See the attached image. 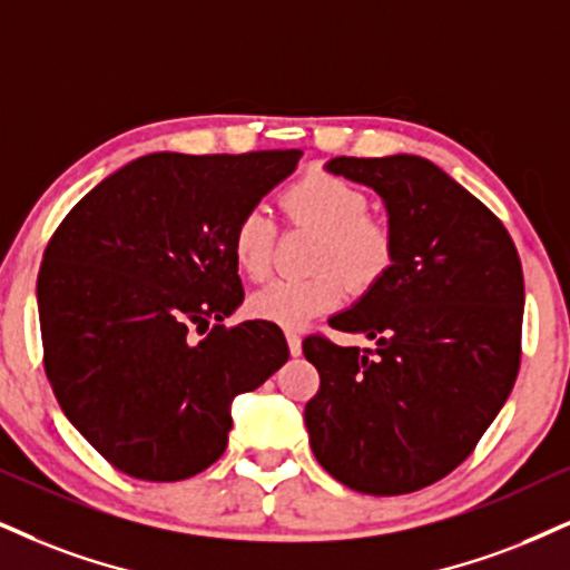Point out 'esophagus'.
Returning a JSON list of instances; mask_svg holds the SVG:
<instances>
[{"label": "esophagus", "instance_id": "obj_1", "mask_svg": "<svg viewBox=\"0 0 570 570\" xmlns=\"http://www.w3.org/2000/svg\"><path fill=\"white\" fill-rule=\"evenodd\" d=\"M287 348H291L293 356H301V335L298 333H285Z\"/></svg>", "mask_w": 570, "mask_h": 570}]
</instances>
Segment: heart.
<instances>
[{
	"mask_svg": "<svg viewBox=\"0 0 570 570\" xmlns=\"http://www.w3.org/2000/svg\"><path fill=\"white\" fill-rule=\"evenodd\" d=\"M283 210L293 224L320 232L314 266L338 268L354 287H370L389 272L393 258V235L383 222L367 216L370 200L360 187L333 174H308L283 195ZM277 227L269 210L245 208L229 235V250L237 269L250 279H264L272 272ZM333 268V269H334ZM332 269V271H333ZM332 271L304 279H274L248 301L256 320L285 330H301L320 314L341 304L343 279Z\"/></svg>",
	"mask_w": 570,
	"mask_h": 570,
	"instance_id": "1",
	"label": "heart"
}]
</instances>
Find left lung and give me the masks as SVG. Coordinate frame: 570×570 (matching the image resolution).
<instances>
[{
    "label": "left lung",
    "mask_w": 570,
    "mask_h": 570,
    "mask_svg": "<svg viewBox=\"0 0 570 570\" xmlns=\"http://www.w3.org/2000/svg\"><path fill=\"white\" fill-rule=\"evenodd\" d=\"M325 171L381 195L393 258L327 320L375 348L304 341L320 372L308 444L343 487L410 494L452 473L508 402L521 364V258L502 222L431 160L341 156Z\"/></svg>",
    "instance_id": "left-lung-1"
}]
</instances>
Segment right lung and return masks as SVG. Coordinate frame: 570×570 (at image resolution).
<instances>
[{
    "label": "right lung",
    "instance_id": "obj_1",
    "mask_svg": "<svg viewBox=\"0 0 570 570\" xmlns=\"http://www.w3.org/2000/svg\"><path fill=\"white\" fill-rule=\"evenodd\" d=\"M298 158L150 153L89 189L49 240L37 283L47 377L70 425L126 475L185 481L214 465L235 396L291 356L272 322L205 330L245 298L237 216Z\"/></svg>",
    "mask_w": 570,
    "mask_h": 570
}]
</instances>
